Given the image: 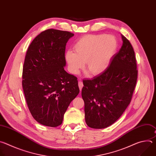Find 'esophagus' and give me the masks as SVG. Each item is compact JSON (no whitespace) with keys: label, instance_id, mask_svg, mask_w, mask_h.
I'll return each mask as SVG.
<instances>
[{"label":"esophagus","instance_id":"34e87169","mask_svg":"<svg viewBox=\"0 0 156 156\" xmlns=\"http://www.w3.org/2000/svg\"><path fill=\"white\" fill-rule=\"evenodd\" d=\"M78 86H79V87H80V91H81V90H82V87H83V82H82L81 81H78Z\"/></svg>","mask_w":156,"mask_h":156}]
</instances>
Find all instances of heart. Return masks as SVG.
<instances>
[{
	"label": "heart",
	"mask_w": 156,
	"mask_h": 156,
	"mask_svg": "<svg viewBox=\"0 0 156 156\" xmlns=\"http://www.w3.org/2000/svg\"><path fill=\"white\" fill-rule=\"evenodd\" d=\"M118 46L114 36L105 34H89L81 37L74 44L75 52L69 51L65 58L69 71L78 74L84 66L92 75H99L108 67Z\"/></svg>",
	"instance_id": "obj_1"
}]
</instances>
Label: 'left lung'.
<instances>
[{"instance_id":"obj_1","label":"left lung","mask_w":156,"mask_h":156,"mask_svg":"<svg viewBox=\"0 0 156 156\" xmlns=\"http://www.w3.org/2000/svg\"><path fill=\"white\" fill-rule=\"evenodd\" d=\"M122 39V48L107 69L93 79L83 81L85 121L90 128L112 125L131 102L138 78L136 60L129 41L123 35Z\"/></svg>"}]
</instances>
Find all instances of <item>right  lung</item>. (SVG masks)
Segmentation results:
<instances>
[{"mask_svg": "<svg viewBox=\"0 0 156 156\" xmlns=\"http://www.w3.org/2000/svg\"><path fill=\"white\" fill-rule=\"evenodd\" d=\"M73 36L69 31L47 30L33 39L27 52L22 86L30 112L41 125H60L80 93L77 78L64 70L66 44Z\"/></svg>", "mask_w": 156, "mask_h": 156, "instance_id": "1", "label": "right lung"}]
</instances>
